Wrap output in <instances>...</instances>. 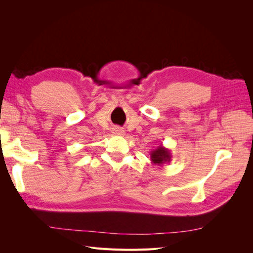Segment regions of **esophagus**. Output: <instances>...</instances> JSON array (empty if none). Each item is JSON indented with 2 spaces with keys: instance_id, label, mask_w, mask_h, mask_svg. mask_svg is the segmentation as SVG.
<instances>
[{
  "instance_id": "obj_1",
  "label": "esophagus",
  "mask_w": 253,
  "mask_h": 253,
  "mask_svg": "<svg viewBox=\"0 0 253 253\" xmlns=\"http://www.w3.org/2000/svg\"><path fill=\"white\" fill-rule=\"evenodd\" d=\"M113 133L115 134V135H124L125 134V131L124 129H122L121 127H118V126H115L113 129Z\"/></svg>"
}]
</instances>
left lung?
<instances>
[{
  "label": "left lung",
  "instance_id": "left-lung-1",
  "mask_svg": "<svg viewBox=\"0 0 253 253\" xmlns=\"http://www.w3.org/2000/svg\"><path fill=\"white\" fill-rule=\"evenodd\" d=\"M151 162L153 165L162 166L164 164H169L172 159L171 151L165 148L163 144L158 145L154 150L151 151Z\"/></svg>",
  "mask_w": 253,
  "mask_h": 253
}]
</instances>
